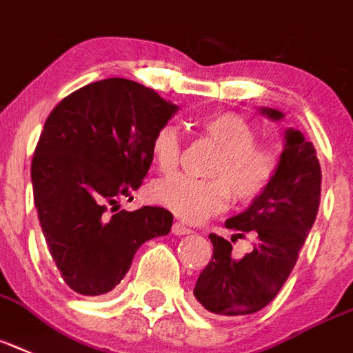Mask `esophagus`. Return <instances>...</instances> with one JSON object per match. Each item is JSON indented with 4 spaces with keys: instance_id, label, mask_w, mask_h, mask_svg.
Instances as JSON below:
<instances>
[{
    "instance_id": "34e87169",
    "label": "esophagus",
    "mask_w": 353,
    "mask_h": 353,
    "mask_svg": "<svg viewBox=\"0 0 353 353\" xmlns=\"http://www.w3.org/2000/svg\"><path fill=\"white\" fill-rule=\"evenodd\" d=\"M171 231H173L174 236L191 234V229H189V227H185L183 223H180V222H174L173 227H171Z\"/></svg>"
}]
</instances>
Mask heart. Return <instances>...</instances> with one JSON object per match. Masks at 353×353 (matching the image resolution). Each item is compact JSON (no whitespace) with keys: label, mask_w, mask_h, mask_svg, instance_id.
Returning <instances> with one entry per match:
<instances>
[{"label":"heart","mask_w":353,"mask_h":353,"mask_svg":"<svg viewBox=\"0 0 353 353\" xmlns=\"http://www.w3.org/2000/svg\"><path fill=\"white\" fill-rule=\"evenodd\" d=\"M202 135L222 150L209 180L173 174L151 183V200L185 222H202L236 202L258 200L278 176L281 150L274 142H256V128L232 112L203 119ZM151 153L160 171L171 173L182 160V142L176 128L164 124L153 135Z\"/></svg>","instance_id":"1"}]
</instances>
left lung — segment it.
<instances>
[{
  "label": "left lung",
  "instance_id": "8db88e82",
  "mask_svg": "<svg viewBox=\"0 0 353 353\" xmlns=\"http://www.w3.org/2000/svg\"><path fill=\"white\" fill-rule=\"evenodd\" d=\"M261 113L279 121L283 113L263 108ZM321 200V165L312 142L301 131L285 133V150L278 176L241 214L229 218L231 240L209 234L212 258L200 272L194 298L216 316H247L267 307L281 290L299 258V250L316 222ZM254 234L252 253L231 255L232 241Z\"/></svg>",
  "mask_w": 353,
  "mask_h": 353
}]
</instances>
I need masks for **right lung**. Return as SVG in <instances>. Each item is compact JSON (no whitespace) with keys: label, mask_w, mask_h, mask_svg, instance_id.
Instances as JSON below:
<instances>
[{"label":"right lung","mask_w":353,"mask_h":353,"mask_svg":"<svg viewBox=\"0 0 353 353\" xmlns=\"http://www.w3.org/2000/svg\"><path fill=\"white\" fill-rule=\"evenodd\" d=\"M176 106L130 79L86 84L52 110L32 159V188L52 261L74 292L117 287L144 241L165 236L164 208L117 211L141 188L151 141Z\"/></svg>","instance_id":"obj_1"}]
</instances>
